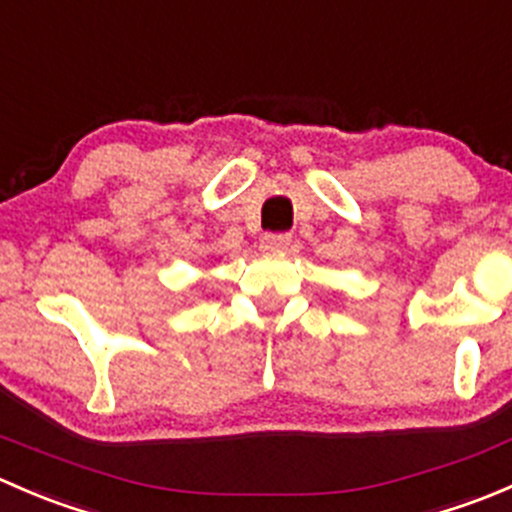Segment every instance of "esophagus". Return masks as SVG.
Wrapping results in <instances>:
<instances>
[{
    "mask_svg": "<svg viewBox=\"0 0 512 512\" xmlns=\"http://www.w3.org/2000/svg\"><path fill=\"white\" fill-rule=\"evenodd\" d=\"M289 242H292V235H289V232H267V235H262L260 247L265 252H282L287 250Z\"/></svg>",
    "mask_w": 512,
    "mask_h": 512,
    "instance_id": "34e87169",
    "label": "esophagus"
}]
</instances>
